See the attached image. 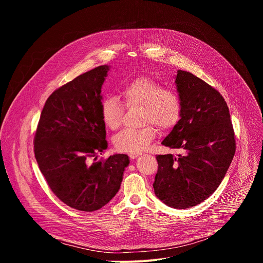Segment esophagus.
<instances>
[{
	"label": "esophagus",
	"mask_w": 263,
	"mask_h": 263,
	"mask_svg": "<svg viewBox=\"0 0 263 263\" xmlns=\"http://www.w3.org/2000/svg\"><path fill=\"white\" fill-rule=\"evenodd\" d=\"M139 155H140V154H138V153H134V154H130V155H129V157H130V159L134 160V159H135V158H137Z\"/></svg>",
	"instance_id": "34e87169"
}]
</instances>
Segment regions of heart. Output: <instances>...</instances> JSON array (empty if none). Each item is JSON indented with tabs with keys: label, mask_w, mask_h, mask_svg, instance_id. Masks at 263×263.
<instances>
[{
	"label": "heart",
	"mask_w": 263,
	"mask_h": 263,
	"mask_svg": "<svg viewBox=\"0 0 263 263\" xmlns=\"http://www.w3.org/2000/svg\"><path fill=\"white\" fill-rule=\"evenodd\" d=\"M127 107H141L140 129H125L114 138V145L122 153H140L145 151L157 135L156 127L162 131L173 129L181 118L179 96L164 89L163 85L147 77H139L127 85L121 92ZM125 112L124 105L115 97H106L101 103V116L104 124L111 130L122 125ZM154 125H152V124Z\"/></svg>",
	"instance_id": "heart-1"
}]
</instances>
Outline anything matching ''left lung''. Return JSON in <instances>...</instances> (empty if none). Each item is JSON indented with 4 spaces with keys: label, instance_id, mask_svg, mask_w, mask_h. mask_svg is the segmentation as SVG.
Returning <instances> with one entry per match:
<instances>
[{
    "label": "left lung",
    "instance_id": "1",
    "mask_svg": "<svg viewBox=\"0 0 263 263\" xmlns=\"http://www.w3.org/2000/svg\"><path fill=\"white\" fill-rule=\"evenodd\" d=\"M182 111L178 124L161 142L185 155H157L153 184L165 205L185 209L208 199L219 186L235 154L229 108L222 96L190 71H177Z\"/></svg>",
    "mask_w": 263,
    "mask_h": 263
}]
</instances>
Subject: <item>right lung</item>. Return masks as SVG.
<instances>
[{"mask_svg": "<svg viewBox=\"0 0 263 263\" xmlns=\"http://www.w3.org/2000/svg\"><path fill=\"white\" fill-rule=\"evenodd\" d=\"M109 65L86 71L47 100L34 137V154L52 192L67 206L91 212L119 192L129 157L115 154L91 163L107 148L101 88Z\"/></svg>", "mask_w": 263, "mask_h": 263, "instance_id": "obj_1", "label": "right lung"}]
</instances>
